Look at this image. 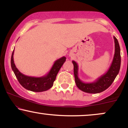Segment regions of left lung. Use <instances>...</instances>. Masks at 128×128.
Wrapping results in <instances>:
<instances>
[{
  "mask_svg": "<svg viewBox=\"0 0 128 128\" xmlns=\"http://www.w3.org/2000/svg\"><path fill=\"white\" fill-rule=\"evenodd\" d=\"M115 43V52L112 63L108 71L94 82L86 83L82 81L78 77V65L74 61H72L74 66V75L76 86L84 92L88 93H99L108 88L112 84L118 74L121 64L120 48L118 40L114 36Z\"/></svg>",
  "mask_w": 128,
  "mask_h": 128,
  "instance_id": "1",
  "label": "left lung"
}]
</instances>
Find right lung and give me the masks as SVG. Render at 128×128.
Listing matches in <instances>:
<instances>
[{"label":"right lung","mask_w":128,"mask_h":128,"mask_svg":"<svg viewBox=\"0 0 128 128\" xmlns=\"http://www.w3.org/2000/svg\"><path fill=\"white\" fill-rule=\"evenodd\" d=\"M14 52V50H13L11 59V65L12 71L14 72L19 83L24 88L35 92H44L52 87L58 72L66 60L65 56H62L55 61L50 70L46 75L42 77H32L23 74L16 67L13 58Z\"/></svg>","instance_id":"right-lung-1"}]
</instances>
